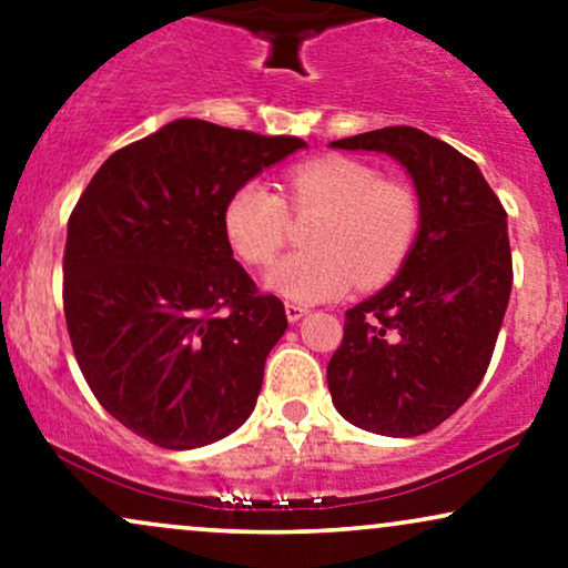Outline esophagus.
I'll return each mask as SVG.
<instances>
[{
    "instance_id": "1",
    "label": "esophagus",
    "mask_w": 568,
    "mask_h": 568,
    "mask_svg": "<svg viewBox=\"0 0 568 568\" xmlns=\"http://www.w3.org/2000/svg\"><path fill=\"white\" fill-rule=\"evenodd\" d=\"M284 308H286V318H290V324H297L300 318H303L305 313H308V308H305V305H297V303H286Z\"/></svg>"
}]
</instances>
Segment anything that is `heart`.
Returning <instances> with one entry per match:
<instances>
[{"label":"heart","mask_w":568,"mask_h":568,"mask_svg":"<svg viewBox=\"0 0 568 568\" xmlns=\"http://www.w3.org/2000/svg\"><path fill=\"white\" fill-rule=\"evenodd\" d=\"M286 202L297 215L324 212L308 231L305 252H292L265 273L273 295L297 305L324 303L353 284L388 282L409 257L417 233V202L369 164L324 156L286 175ZM290 210L263 180H246L223 210V231L244 263L268 265L290 236Z\"/></svg>","instance_id":"obj_1"}]
</instances>
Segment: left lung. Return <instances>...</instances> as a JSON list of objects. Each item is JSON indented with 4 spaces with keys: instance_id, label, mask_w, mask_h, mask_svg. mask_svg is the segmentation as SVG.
Instances as JSON below:
<instances>
[{
    "instance_id": "left-lung-1",
    "label": "left lung",
    "mask_w": 568,
    "mask_h": 568,
    "mask_svg": "<svg viewBox=\"0 0 568 568\" xmlns=\"http://www.w3.org/2000/svg\"><path fill=\"white\" fill-rule=\"evenodd\" d=\"M388 153L409 172L419 229L388 286L345 313L326 366L332 404L356 428L412 438L470 398L508 311V215L481 170L415 126H383L329 143Z\"/></svg>"
}]
</instances>
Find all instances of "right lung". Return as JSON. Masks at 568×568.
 <instances>
[{
  "mask_svg": "<svg viewBox=\"0 0 568 568\" xmlns=\"http://www.w3.org/2000/svg\"><path fill=\"white\" fill-rule=\"evenodd\" d=\"M305 140L175 119L105 159L69 217L63 311L79 369L124 428L196 449L242 428L284 303L223 231L239 185Z\"/></svg>",
  "mask_w": 568,
  "mask_h": 568,
  "instance_id": "add662e5",
  "label": "right lung"
}]
</instances>
